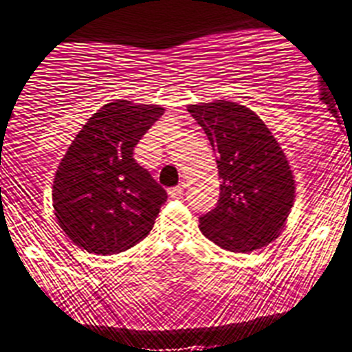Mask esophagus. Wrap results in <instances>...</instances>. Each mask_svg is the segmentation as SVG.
<instances>
[{
    "instance_id": "esophagus-1",
    "label": "esophagus",
    "mask_w": 352,
    "mask_h": 352,
    "mask_svg": "<svg viewBox=\"0 0 352 352\" xmlns=\"http://www.w3.org/2000/svg\"><path fill=\"white\" fill-rule=\"evenodd\" d=\"M168 195H170V198H175V199L182 198V196H184V187L182 186L172 187V189H168Z\"/></svg>"
}]
</instances>
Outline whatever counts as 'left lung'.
Returning <instances> with one entry per match:
<instances>
[{"label": "left lung", "instance_id": "obj_1", "mask_svg": "<svg viewBox=\"0 0 352 352\" xmlns=\"http://www.w3.org/2000/svg\"><path fill=\"white\" fill-rule=\"evenodd\" d=\"M205 130L221 177L215 208L199 217L203 234L221 248L246 254L274 241L295 199L288 160L264 121L229 100L187 107Z\"/></svg>", "mask_w": 352, "mask_h": 352}]
</instances>
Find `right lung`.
Returning <instances> with one entry per match:
<instances>
[{
    "label": "right lung",
    "mask_w": 352,
    "mask_h": 352,
    "mask_svg": "<svg viewBox=\"0 0 352 352\" xmlns=\"http://www.w3.org/2000/svg\"><path fill=\"white\" fill-rule=\"evenodd\" d=\"M165 109L114 100L80 130L54 179V210L62 231L90 254L111 255L142 241L166 191L133 160V147Z\"/></svg>",
    "instance_id": "right-lung-1"
}]
</instances>
